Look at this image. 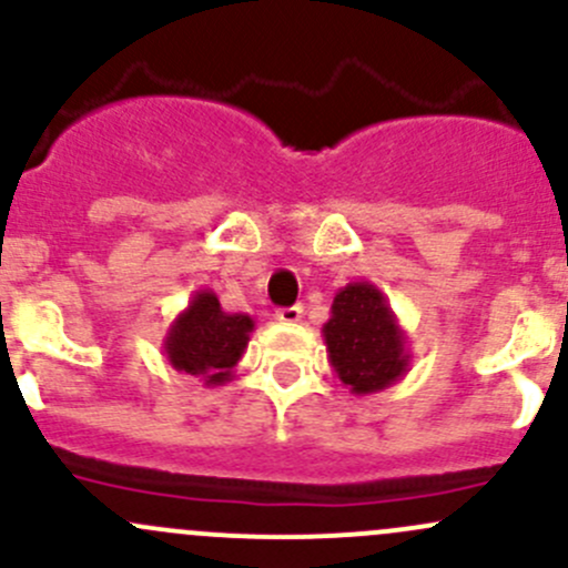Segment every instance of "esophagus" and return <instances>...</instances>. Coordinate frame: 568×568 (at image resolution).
<instances>
[{"instance_id": "obj_1", "label": "esophagus", "mask_w": 568, "mask_h": 568, "mask_svg": "<svg viewBox=\"0 0 568 568\" xmlns=\"http://www.w3.org/2000/svg\"><path fill=\"white\" fill-rule=\"evenodd\" d=\"M302 307L294 305V307H280L277 311V321H283V324H296V321H302Z\"/></svg>"}]
</instances>
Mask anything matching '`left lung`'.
<instances>
[{"mask_svg":"<svg viewBox=\"0 0 568 568\" xmlns=\"http://www.w3.org/2000/svg\"><path fill=\"white\" fill-rule=\"evenodd\" d=\"M321 335L332 371L354 395L385 390L409 371L406 332L387 296L368 280L337 291Z\"/></svg>","mask_w":568,"mask_h":568,"instance_id":"8db88e82","label":"left lung"}]
</instances>
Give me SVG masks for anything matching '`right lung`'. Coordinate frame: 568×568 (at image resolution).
<instances>
[{
	"label": "right lung",
	"instance_id": "right-lung-1",
	"mask_svg": "<svg viewBox=\"0 0 568 568\" xmlns=\"http://www.w3.org/2000/svg\"><path fill=\"white\" fill-rule=\"evenodd\" d=\"M252 329V316L225 313L214 291L200 288L170 324L162 348L175 371L197 376L205 387H220L233 379Z\"/></svg>",
	"mask_w": 568,
	"mask_h": 568
}]
</instances>
